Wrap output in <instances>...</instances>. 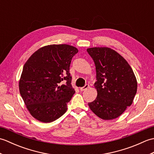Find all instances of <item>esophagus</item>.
Listing matches in <instances>:
<instances>
[{
  "label": "esophagus",
  "instance_id": "34e87169",
  "mask_svg": "<svg viewBox=\"0 0 154 154\" xmlns=\"http://www.w3.org/2000/svg\"><path fill=\"white\" fill-rule=\"evenodd\" d=\"M89 87V85H85L83 87H81V88H80V91H84L87 90Z\"/></svg>",
  "mask_w": 154,
  "mask_h": 154
}]
</instances>
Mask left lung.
I'll return each instance as SVG.
<instances>
[{
	"instance_id": "1",
	"label": "left lung",
	"mask_w": 154,
	"mask_h": 154,
	"mask_svg": "<svg viewBox=\"0 0 154 154\" xmlns=\"http://www.w3.org/2000/svg\"><path fill=\"white\" fill-rule=\"evenodd\" d=\"M87 51L95 64L97 97L88 103L90 109L101 119L120 116L133 103L137 80L132 67L122 55L107 47H94Z\"/></svg>"
}]
</instances>
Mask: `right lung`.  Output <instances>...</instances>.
<instances>
[{
    "instance_id": "add662e5",
    "label": "right lung",
    "mask_w": 154,
    "mask_h": 154,
    "mask_svg": "<svg viewBox=\"0 0 154 154\" xmlns=\"http://www.w3.org/2000/svg\"><path fill=\"white\" fill-rule=\"evenodd\" d=\"M77 48L67 44L45 45L26 62L19 80V91L35 119L49 123L65 113L75 91L69 67ZM63 81L66 82L62 84Z\"/></svg>"
}]
</instances>
